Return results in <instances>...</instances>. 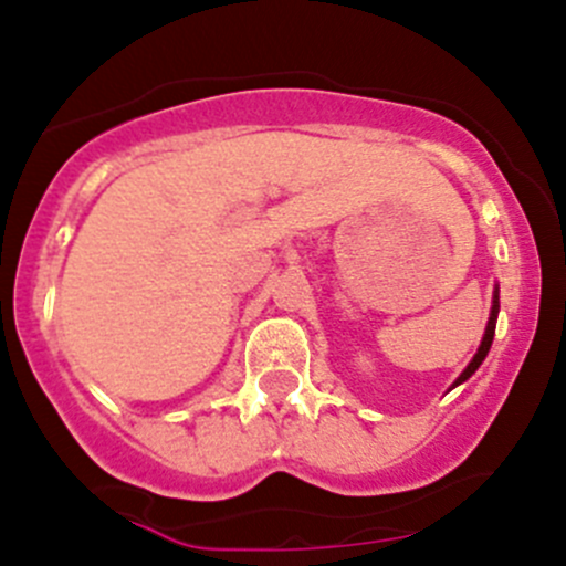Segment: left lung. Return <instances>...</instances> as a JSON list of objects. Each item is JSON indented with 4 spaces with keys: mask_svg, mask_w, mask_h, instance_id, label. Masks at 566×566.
I'll return each mask as SVG.
<instances>
[{
    "mask_svg": "<svg viewBox=\"0 0 566 566\" xmlns=\"http://www.w3.org/2000/svg\"><path fill=\"white\" fill-rule=\"evenodd\" d=\"M495 319H499V287H495V293H493V306H490V317H488V328H484V336H482V345H479V350L473 353V358H471V361H468V367L462 369L460 378L454 380L452 389H458L460 384H465V380L471 378V375L476 373L479 367H482L484 358H488L490 345H493V336H495Z\"/></svg>",
    "mask_w": 566,
    "mask_h": 566,
    "instance_id": "obj_1",
    "label": "left lung"
}]
</instances>
